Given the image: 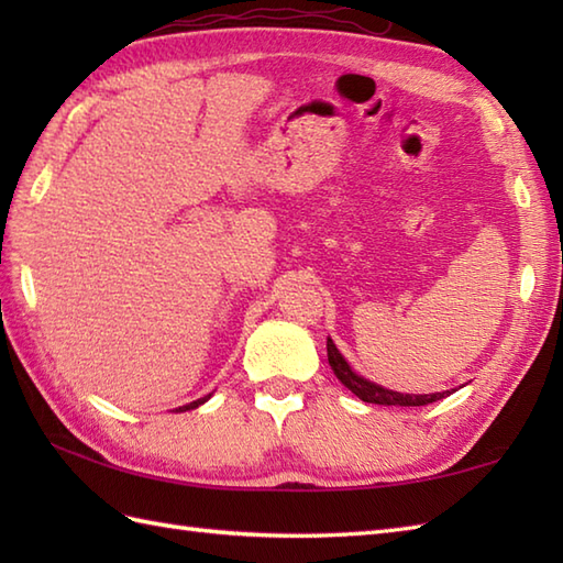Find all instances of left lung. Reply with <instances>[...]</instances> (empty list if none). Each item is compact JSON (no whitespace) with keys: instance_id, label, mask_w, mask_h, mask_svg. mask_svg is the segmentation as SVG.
Masks as SVG:
<instances>
[{"instance_id":"left-lung-1","label":"left lung","mask_w":563,"mask_h":563,"mask_svg":"<svg viewBox=\"0 0 563 563\" xmlns=\"http://www.w3.org/2000/svg\"><path fill=\"white\" fill-rule=\"evenodd\" d=\"M327 353H329V365L333 369V375H336L345 387H349L357 399H363L367 404H382V406H426V404H433L442 397H448L450 391H438V394H399V391H391L385 389L379 385H373V382L363 379L361 375H355L351 365L343 361V355L339 353L336 345H333L331 339H327Z\"/></svg>"}]
</instances>
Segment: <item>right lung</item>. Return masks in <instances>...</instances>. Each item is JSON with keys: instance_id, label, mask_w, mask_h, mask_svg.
Listing matches in <instances>:
<instances>
[{"instance_id": "obj_1", "label": "right lung", "mask_w": 563, "mask_h": 563, "mask_svg": "<svg viewBox=\"0 0 563 563\" xmlns=\"http://www.w3.org/2000/svg\"><path fill=\"white\" fill-rule=\"evenodd\" d=\"M208 399H210V394H208V397H202V399H198V401H190V404L181 406V409H176V411H190V409H196V406H200V404H206Z\"/></svg>"}]
</instances>
